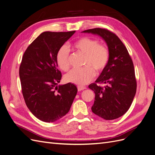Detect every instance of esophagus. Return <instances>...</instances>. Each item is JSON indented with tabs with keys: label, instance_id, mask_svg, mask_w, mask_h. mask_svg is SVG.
Listing matches in <instances>:
<instances>
[{
	"label": "esophagus",
	"instance_id": "esophagus-1",
	"mask_svg": "<svg viewBox=\"0 0 155 155\" xmlns=\"http://www.w3.org/2000/svg\"><path fill=\"white\" fill-rule=\"evenodd\" d=\"M86 87H81V86H78V91H81L83 90H84V89H85Z\"/></svg>",
	"mask_w": 155,
	"mask_h": 155
}]
</instances>
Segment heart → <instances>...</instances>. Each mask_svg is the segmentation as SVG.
Wrapping results in <instances>:
<instances>
[{"instance_id": "b5f03b06", "label": "heart", "mask_w": 155, "mask_h": 155, "mask_svg": "<svg viewBox=\"0 0 155 155\" xmlns=\"http://www.w3.org/2000/svg\"><path fill=\"white\" fill-rule=\"evenodd\" d=\"M74 48L78 52L85 55L83 65L80 70H72L64 77L67 82L78 85H85L94 78L95 72L99 74L104 71L109 61V51L104 45L97 39L83 37L74 43ZM57 63L63 71L70 68L69 51L63 46L57 54Z\"/></svg>"}]
</instances>
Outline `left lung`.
<instances>
[{
	"label": "left lung",
	"instance_id": "obj_1",
	"mask_svg": "<svg viewBox=\"0 0 155 155\" xmlns=\"http://www.w3.org/2000/svg\"><path fill=\"white\" fill-rule=\"evenodd\" d=\"M83 32L101 37L106 42L110 55L106 68L96 83L88 86L95 93L92 111L107 120L118 118L129 110L137 92L133 60L125 46L114 33L100 28ZM97 83L106 86L101 87Z\"/></svg>",
	"mask_w": 155,
	"mask_h": 155
}]
</instances>
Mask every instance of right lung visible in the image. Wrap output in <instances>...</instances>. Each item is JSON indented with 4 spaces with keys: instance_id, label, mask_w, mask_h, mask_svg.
<instances>
[{
    "instance_id": "obj_1",
    "label": "right lung",
    "mask_w": 155,
    "mask_h": 155,
    "mask_svg": "<svg viewBox=\"0 0 155 155\" xmlns=\"http://www.w3.org/2000/svg\"><path fill=\"white\" fill-rule=\"evenodd\" d=\"M76 31H45L28 46L19 67L23 97L31 113L45 122H54L70 110L78 92L70 83L58 84L62 74L57 54Z\"/></svg>"
}]
</instances>
